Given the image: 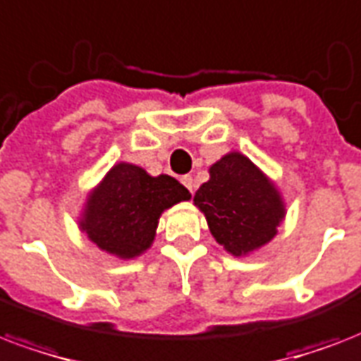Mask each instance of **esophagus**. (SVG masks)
Returning <instances> with one entry per match:
<instances>
[{
  "mask_svg": "<svg viewBox=\"0 0 361 361\" xmlns=\"http://www.w3.org/2000/svg\"><path fill=\"white\" fill-rule=\"evenodd\" d=\"M180 183H183L184 186H186V188H188L190 192L194 194V178L190 177V175H184V177L180 178Z\"/></svg>",
  "mask_w": 361,
  "mask_h": 361,
  "instance_id": "esophagus-1",
  "label": "esophagus"
}]
</instances>
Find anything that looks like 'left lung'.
<instances>
[{
    "mask_svg": "<svg viewBox=\"0 0 361 361\" xmlns=\"http://www.w3.org/2000/svg\"><path fill=\"white\" fill-rule=\"evenodd\" d=\"M212 237L231 256H248L276 235L286 205L275 183L247 156L231 150L209 167L194 195Z\"/></svg>",
    "mask_w": 361,
    "mask_h": 361,
    "instance_id": "8db88e82",
    "label": "left lung"
}]
</instances>
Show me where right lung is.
<instances>
[{"label": "right lung", "instance_id": "obj_1", "mask_svg": "<svg viewBox=\"0 0 361 361\" xmlns=\"http://www.w3.org/2000/svg\"><path fill=\"white\" fill-rule=\"evenodd\" d=\"M190 197L177 178L152 177L135 164L120 161L88 194L79 228L103 252L137 258L154 243L161 212Z\"/></svg>", "mask_w": 361, "mask_h": 361}]
</instances>
